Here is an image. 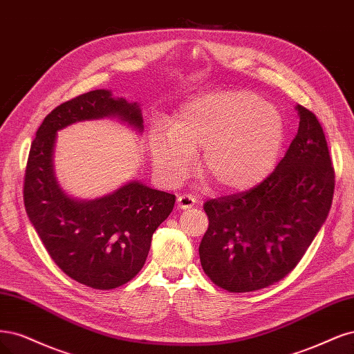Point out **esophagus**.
Listing matches in <instances>:
<instances>
[{"instance_id":"34e87169","label":"esophagus","mask_w":354,"mask_h":354,"mask_svg":"<svg viewBox=\"0 0 354 354\" xmlns=\"http://www.w3.org/2000/svg\"><path fill=\"white\" fill-rule=\"evenodd\" d=\"M194 204H196V197L191 196V194H179L178 196V207L182 210L191 209Z\"/></svg>"}]
</instances>
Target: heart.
<instances>
[{
    "label": "heart",
    "instance_id": "b5f03b06",
    "mask_svg": "<svg viewBox=\"0 0 354 354\" xmlns=\"http://www.w3.org/2000/svg\"><path fill=\"white\" fill-rule=\"evenodd\" d=\"M283 119L257 94L212 93L188 101L172 127L150 136L154 165L175 184L187 176L204 148L203 172L214 187L244 191L260 184L275 166L283 142Z\"/></svg>",
    "mask_w": 354,
    "mask_h": 354
}]
</instances>
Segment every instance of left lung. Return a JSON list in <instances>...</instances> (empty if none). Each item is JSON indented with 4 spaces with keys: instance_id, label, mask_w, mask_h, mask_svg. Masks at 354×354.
I'll return each instance as SVG.
<instances>
[{
    "instance_id": "1",
    "label": "left lung",
    "mask_w": 354,
    "mask_h": 354,
    "mask_svg": "<svg viewBox=\"0 0 354 354\" xmlns=\"http://www.w3.org/2000/svg\"><path fill=\"white\" fill-rule=\"evenodd\" d=\"M300 124L277 169L256 187L204 203L209 227L200 261L230 292L279 282L299 265L326 221L335 172L321 123L297 106Z\"/></svg>"
}]
</instances>
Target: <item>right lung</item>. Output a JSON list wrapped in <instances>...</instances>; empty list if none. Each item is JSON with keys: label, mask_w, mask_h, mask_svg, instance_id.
I'll return each instance as SVG.
<instances>
[{"label": "right lung", "mask_w": 354, "mask_h": 354, "mask_svg": "<svg viewBox=\"0 0 354 354\" xmlns=\"http://www.w3.org/2000/svg\"><path fill=\"white\" fill-rule=\"evenodd\" d=\"M119 116L142 129L138 106L95 89L67 100L44 119L32 141L24 201L29 219L54 263L67 277L95 290H113L136 277L151 236L175 206V196L138 182L94 201L67 197L53 172L55 132L67 124Z\"/></svg>", "instance_id": "add662e5"}]
</instances>
